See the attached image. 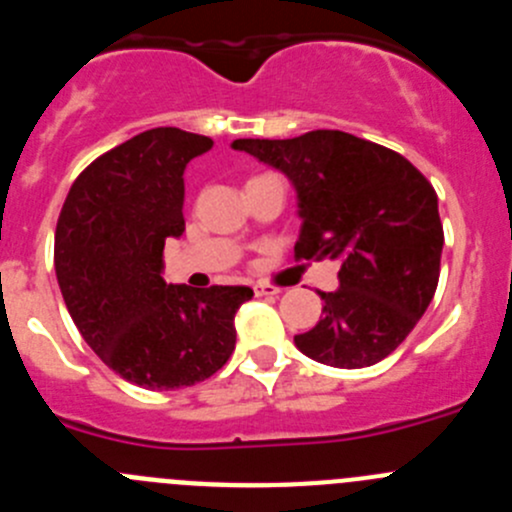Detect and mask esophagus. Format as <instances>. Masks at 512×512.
<instances>
[{"mask_svg":"<svg viewBox=\"0 0 512 512\" xmlns=\"http://www.w3.org/2000/svg\"><path fill=\"white\" fill-rule=\"evenodd\" d=\"M253 292H256V297H271V295H279L282 289L274 287V284L259 282V284H253Z\"/></svg>","mask_w":512,"mask_h":512,"instance_id":"1","label":"esophagus"}]
</instances>
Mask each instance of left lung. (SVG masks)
<instances>
[{
    "label": "left lung",
    "mask_w": 512,
    "mask_h": 512,
    "mask_svg": "<svg viewBox=\"0 0 512 512\" xmlns=\"http://www.w3.org/2000/svg\"><path fill=\"white\" fill-rule=\"evenodd\" d=\"M233 148L295 184L302 217L295 259L341 261V287L318 292L323 315L295 336L297 348L341 369L390 356L436 295L443 225L433 184L405 156L343 130L241 138Z\"/></svg>",
    "instance_id": "1"
}]
</instances>
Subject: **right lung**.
<instances>
[{
    "label": "right lung",
    "instance_id": "add662e5",
    "mask_svg": "<svg viewBox=\"0 0 512 512\" xmlns=\"http://www.w3.org/2000/svg\"><path fill=\"white\" fill-rule=\"evenodd\" d=\"M207 135L153 128L94 158L63 202L53 243L58 287L94 354L146 390L210 379L235 348L248 287L164 282V246L184 233V169Z\"/></svg>",
    "mask_w": 512,
    "mask_h": 512
}]
</instances>
